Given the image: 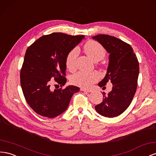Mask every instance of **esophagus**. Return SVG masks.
<instances>
[{
	"label": "esophagus",
	"instance_id": "esophagus-1",
	"mask_svg": "<svg viewBox=\"0 0 156 156\" xmlns=\"http://www.w3.org/2000/svg\"><path fill=\"white\" fill-rule=\"evenodd\" d=\"M81 91L88 92H90L92 91L91 89H88V88H81Z\"/></svg>",
	"mask_w": 156,
	"mask_h": 156
}]
</instances>
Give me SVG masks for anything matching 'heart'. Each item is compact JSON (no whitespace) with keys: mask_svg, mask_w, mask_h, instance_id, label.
<instances>
[{"mask_svg":"<svg viewBox=\"0 0 156 156\" xmlns=\"http://www.w3.org/2000/svg\"><path fill=\"white\" fill-rule=\"evenodd\" d=\"M84 50L87 55L94 62H98L103 60L106 56V51L102 45L94 41H89L84 45ZM79 50L77 48L72 49L66 57V66L69 71L75 69V64L78 56ZM99 79V75L95 72H80L72 75L70 81L74 85L81 87H89L92 84L96 82Z\"/></svg>","mask_w":156,"mask_h":156,"instance_id":"heart-1","label":"heart"}]
</instances>
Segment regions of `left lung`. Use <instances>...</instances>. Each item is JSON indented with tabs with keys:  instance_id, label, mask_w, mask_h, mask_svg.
<instances>
[{
	"instance_id": "left-lung-1",
	"label": "left lung",
	"mask_w": 156,
	"mask_h": 156,
	"mask_svg": "<svg viewBox=\"0 0 156 156\" xmlns=\"http://www.w3.org/2000/svg\"><path fill=\"white\" fill-rule=\"evenodd\" d=\"M106 49L109 56V64L106 76L98 85L102 87L110 81L112 90L103 101L95 106L101 115L114 117L123 113L131 103L137 88L139 64L130 44L115 37L98 35L92 37Z\"/></svg>"
}]
</instances>
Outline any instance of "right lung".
<instances>
[{
  "label": "right lung",
  "mask_w": 156,
  "mask_h": 156,
  "mask_svg": "<svg viewBox=\"0 0 156 156\" xmlns=\"http://www.w3.org/2000/svg\"><path fill=\"white\" fill-rule=\"evenodd\" d=\"M84 38L52 33L40 37L27 48L20 72L21 86L29 106L39 115L54 118L62 114L73 94L79 91L73 85L62 87L67 81V54ZM50 79L55 80V86L61 88L53 90Z\"/></svg>",
  "instance_id": "right-lung-1"
}]
</instances>
